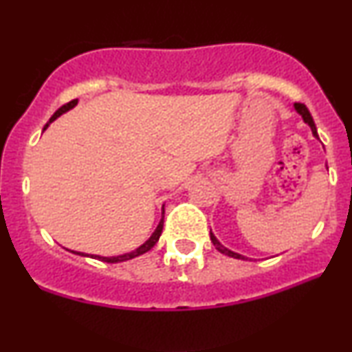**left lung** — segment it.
<instances>
[{
  "mask_svg": "<svg viewBox=\"0 0 352 352\" xmlns=\"http://www.w3.org/2000/svg\"><path fill=\"white\" fill-rule=\"evenodd\" d=\"M294 107H295V109H297V113L300 114V116L303 118V121L307 122L308 126H310L313 135H315V138H318V133H316L315 121H313V118H311L310 111H308V108L305 107L303 103H295ZM210 238H211V243H213L214 248H217L218 251L221 252V254H226V256L234 257V259H245V257H244V256H241V254H238V252H232V251H230V249H228V248H224V245H223L221 243H219V241H218L217 238H214V234H213V232H211V231H210Z\"/></svg>",
  "mask_w": 352,
  "mask_h": 352,
  "instance_id": "obj_1",
  "label": "left lung"
}]
</instances>
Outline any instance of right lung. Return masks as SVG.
Returning a JSON list of instances; mask_svg holds the SVG:
<instances>
[{
  "label": "right lung",
  "instance_id": "right-lung-1",
  "mask_svg": "<svg viewBox=\"0 0 352 352\" xmlns=\"http://www.w3.org/2000/svg\"><path fill=\"white\" fill-rule=\"evenodd\" d=\"M78 103V100H72L70 103H67V104H63L62 108H58L57 111L54 113V116L50 118L49 120V122L47 124L44 126V129H47L49 128V124L52 121H55L57 120L58 116H60L62 113H65V111H69V109H72L75 107V104ZM164 206H162V219H160V223H159V226L155 228V231L152 232V236L149 239L146 241V243H144L142 245H139L138 249H135V251H133V252H128V254H122V256H113V257H101V256H93V254H83V252H77V251H70V252H74V254H78V256H85V257H93V259H100V261H103V262H109V264H116V262H124V261H129V259H134V257H138V256H141V254H144V252H147V251H151L152 248H154L155 245V243H157L159 241V238H160V234H162V228H164Z\"/></svg>",
  "mask_w": 352,
  "mask_h": 352
}]
</instances>
